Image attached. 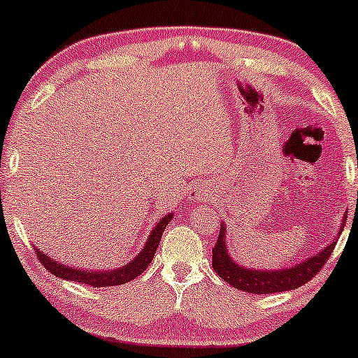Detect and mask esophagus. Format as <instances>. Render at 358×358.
Returning <instances> with one entry per match:
<instances>
[{"label":"esophagus","instance_id":"obj_1","mask_svg":"<svg viewBox=\"0 0 358 358\" xmlns=\"http://www.w3.org/2000/svg\"><path fill=\"white\" fill-rule=\"evenodd\" d=\"M188 199L196 200V202H199V200H207L208 193H207V190H203L202 187H199V185H196V187H192L190 190H188Z\"/></svg>","mask_w":358,"mask_h":358}]
</instances>
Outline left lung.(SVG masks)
Instances as JSON below:
<instances>
[{"mask_svg": "<svg viewBox=\"0 0 358 358\" xmlns=\"http://www.w3.org/2000/svg\"><path fill=\"white\" fill-rule=\"evenodd\" d=\"M345 217L340 231L336 237L343 231ZM227 231H225V224H220V234L217 239L215 248L212 250V268L219 276L227 281L229 285L237 287V289L245 291V293L252 294H271V293H281V291L296 289L303 286L305 282L310 281L311 278L318 274V271L323 268L327 259L330 257L331 250L335 249L336 237L327 248L320 250L318 254H313L311 257H306L299 264H294L293 268L286 269H252L244 268L237 261H234L231 252L227 249Z\"/></svg>", "mask_w": 358, "mask_h": 358, "instance_id": "obj_1", "label": "left lung"}]
</instances>
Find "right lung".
<instances>
[{
  "mask_svg": "<svg viewBox=\"0 0 358 358\" xmlns=\"http://www.w3.org/2000/svg\"><path fill=\"white\" fill-rule=\"evenodd\" d=\"M173 219V213H168V215L162 217L158 220V224L155 225L153 231H151L150 237L145 242V248L141 249V252L138 254L133 261H129L124 266H119L116 269H102V271H92V269H82V268H72V266L62 264L57 262L55 259H52L47 254H43L42 250L36 249V257L42 264L47 268L53 276L69 279L73 282H82V285H89L92 287H104V286H119L124 285V282L133 281L134 278H138L139 274L145 273L150 262L153 261L156 248H158L159 241H162L163 231L170 220Z\"/></svg>",
  "mask_w": 358,
  "mask_h": 358,
  "instance_id": "obj_1",
  "label": "right lung"
}]
</instances>
